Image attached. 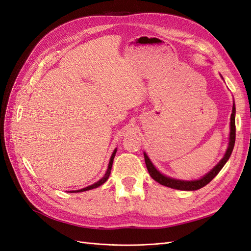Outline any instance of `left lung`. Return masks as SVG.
<instances>
[{
  "mask_svg": "<svg viewBox=\"0 0 251 251\" xmlns=\"http://www.w3.org/2000/svg\"><path fill=\"white\" fill-rule=\"evenodd\" d=\"M234 116H235V107L233 103L232 113L230 116L229 146H228V148H227V151H226L224 157L222 158V160L220 161L208 174L205 175L203 178H201L199 180H194V181H182V180H177V179H173V178L163 176L162 174H160L156 170V168L153 165V163L151 162L147 154L144 153V160H146L147 169L151 175V177L153 178L155 181H157L158 183H160L164 186L171 187V188L180 189V191H197V189H200L201 187L208 184L209 182L217 176L219 172L222 170L224 164L227 162V160H228L231 153H232V150L234 147V141H235V118H234Z\"/></svg>",
  "mask_w": 251,
  "mask_h": 251,
  "instance_id": "obj_1",
  "label": "left lung"
}]
</instances>
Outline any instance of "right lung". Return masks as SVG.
Wrapping results in <instances>:
<instances>
[{"instance_id": "1", "label": "right lung", "mask_w": 251, "mask_h": 251, "mask_svg": "<svg viewBox=\"0 0 251 251\" xmlns=\"http://www.w3.org/2000/svg\"><path fill=\"white\" fill-rule=\"evenodd\" d=\"M115 154H116V150L113 151V154H112V156H111V159H110V162H109V166H108V170H107V173H105V175L100 180V181H97L96 183H94V184H92V185H90V186H88V187H85V188H81V189H79V191H71L70 193H80V192H85V191H89V189H92V188H95V187H98V186H100L101 184H103L105 181L108 180V178L110 177V174H111V169H112V164H113V160H114V157H115Z\"/></svg>"}]
</instances>
